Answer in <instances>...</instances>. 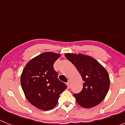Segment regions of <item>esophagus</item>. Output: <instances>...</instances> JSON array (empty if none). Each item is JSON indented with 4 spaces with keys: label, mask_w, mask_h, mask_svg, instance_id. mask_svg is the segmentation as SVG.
I'll return each instance as SVG.
<instances>
[{
    "label": "esophagus",
    "mask_w": 125,
    "mask_h": 125,
    "mask_svg": "<svg viewBox=\"0 0 125 125\" xmlns=\"http://www.w3.org/2000/svg\"><path fill=\"white\" fill-rule=\"evenodd\" d=\"M66 85H67L68 88H70V86H71V84H70V81H68V82L67 83H66Z\"/></svg>",
    "instance_id": "obj_1"
}]
</instances>
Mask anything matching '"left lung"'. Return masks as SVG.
<instances>
[{"label":"left lung","mask_w":125,"mask_h":125,"mask_svg":"<svg viewBox=\"0 0 125 125\" xmlns=\"http://www.w3.org/2000/svg\"><path fill=\"white\" fill-rule=\"evenodd\" d=\"M65 56L75 66L83 81L82 91L74 94L77 103L85 108L99 104L109 90L110 79L108 71L97 60L89 55L66 53Z\"/></svg>","instance_id":"8db88e82"}]
</instances>
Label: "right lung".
Segmentation results:
<instances>
[{"label": "right lung", "instance_id": "1", "mask_svg": "<svg viewBox=\"0 0 125 125\" xmlns=\"http://www.w3.org/2000/svg\"><path fill=\"white\" fill-rule=\"evenodd\" d=\"M60 54L45 52L32 58L25 65L21 77L22 89L31 104L48 111L58 103L59 95L66 85L58 79L53 65Z\"/></svg>", "mask_w": 125, "mask_h": 125}]
</instances>
